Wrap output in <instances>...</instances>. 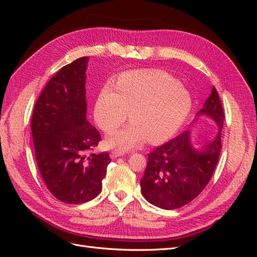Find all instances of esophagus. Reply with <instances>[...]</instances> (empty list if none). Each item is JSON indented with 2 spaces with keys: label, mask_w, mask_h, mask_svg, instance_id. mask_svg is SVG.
Listing matches in <instances>:
<instances>
[{
  "label": "esophagus",
  "mask_w": 257,
  "mask_h": 257,
  "mask_svg": "<svg viewBox=\"0 0 257 257\" xmlns=\"http://www.w3.org/2000/svg\"><path fill=\"white\" fill-rule=\"evenodd\" d=\"M121 155H123V152L122 151H119V150H113L110 152V158L111 159H116L121 157Z\"/></svg>",
  "instance_id": "34e87169"
}]
</instances>
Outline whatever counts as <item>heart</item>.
Listing matches in <instances>:
<instances>
[{"label": "heart", "mask_w": 257, "mask_h": 257, "mask_svg": "<svg viewBox=\"0 0 257 257\" xmlns=\"http://www.w3.org/2000/svg\"><path fill=\"white\" fill-rule=\"evenodd\" d=\"M115 91L105 84L94 103V120L107 134H112L126 121L127 128L111 137L108 144L126 149L146 137L151 144L167 141L188 116L192 98L175 77L161 69L136 71L121 75Z\"/></svg>", "instance_id": "b5f03b06"}]
</instances>
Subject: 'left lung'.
<instances>
[{"label": "left lung", "mask_w": 257, "mask_h": 257, "mask_svg": "<svg viewBox=\"0 0 257 257\" xmlns=\"http://www.w3.org/2000/svg\"><path fill=\"white\" fill-rule=\"evenodd\" d=\"M198 113L215 120L219 134L197 151L191 145L190 132L184 131L148 154L141 188L150 204L166 210L181 208L196 198L211 179L222 149L224 122L223 106L214 87Z\"/></svg>", "instance_id": "1"}]
</instances>
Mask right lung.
Wrapping results in <instances>:
<instances>
[{
	"label": "right lung",
	"instance_id": "obj_1",
	"mask_svg": "<svg viewBox=\"0 0 257 257\" xmlns=\"http://www.w3.org/2000/svg\"><path fill=\"white\" fill-rule=\"evenodd\" d=\"M82 57L62 67L36 100L31 122L37 167L49 192L65 204L95 198L111 159L93 152L100 141L87 120Z\"/></svg>",
	"mask_w": 257,
	"mask_h": 257
}]
</instances>
